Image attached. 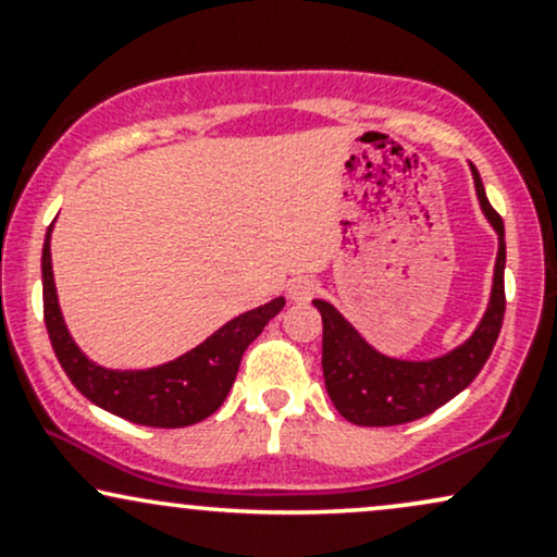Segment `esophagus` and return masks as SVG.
<instances>
[{"mask_svg": "<svg viewBox=\"0 0 557 557\" xmlns=\"http://www.w3.org/2000/svg\"><path fill=\"white\" fill-rule=\"evenodd\" d=\"M317 290H319L317 280L296 277V280H290V285H287V298L296 300V304H304V300H309Z\"/></svg>", "mask_w": 557, "mask_h": 557, "instance_id": "esophagus-1", "label": "esophagus"}]
</instances>
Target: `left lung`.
Wrapping results in <instances>:
<instances>
[{"instance_id":"obj_1","label":"left lung","mask_w":557,"mask_h":557,"mask_svg":"<svg viewBox=\"0 0 557 557\" xmlns=\"http://www.w3.org/2000/svg\"><path fill=\"white\" fill-rule=\"evenodd\" d=\"M471 177L484 220L497 233L492 290L482 319L461 345L434 359H398L376 350L330 300L314 298L322 314V372L330 400L343 419L359 426H395L430 417L474 382L487 363L505 314V227L484 194L474 164Z\"/></svg>"}]
</instances>
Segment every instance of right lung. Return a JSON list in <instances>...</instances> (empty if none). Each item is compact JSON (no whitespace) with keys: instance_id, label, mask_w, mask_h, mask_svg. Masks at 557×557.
Returning <instances> with one entry per match:
<instances>
[{"instance_id":"right-lung-1","label":"right lung","mask_w":557,"mask_h":557,"mask_svg":"<svg viewBox=\"0 0 557 557\" xmlns=\"http://www.w3.org/2000/svg\"><path fill=\"white\" fill-rule=\"evenodd\" d=\"M41 283L44 322L70 382L88 400L114 417H123L133 424L162 426V430L190 426L212 417L233 387L243 350L257 341L270 319L277 317L285 306V298L280 296L257 309L243 311L188 354L159 367L107 369L83 354L62 317L52 272V225L44 238Z\"/></svg>"}]
</instances>
